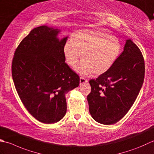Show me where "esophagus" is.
Segmentation results:
<instances>
[{"label": "esophagus", "mask_w": 154, "mask_h": 154, "mask_svg": "<svg viewBox=\"0 0 154 154\" xmlns=\"http://www.w3.org/2000/svg\"><path fill=\"white\" fill-rule=\"evenodd\" d=\"M79 82H80V85H82L83 83H85L87 82V80L85 78H83L82 77H80V80H79Z\"/></svg>", "instance_id": "1"}]
</instances>
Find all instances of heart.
Wrapping results in <instances>:
<instances>
[{
  "instance_id": "1",
  "label": "heart",
  "mask_w": 154,
  "mask_h": 154,
  "mask_svg": "<svg viewBox=\"0 0 154 154\" xmlns=\"http://www.w3.org/2000/svg\"><path fill=\"white\" fill-rule=\"evenodd\" d=\"M121 45L118 38L105 29H85L77 31L63 47L66 63L82 75L93 73L101 75L112 67L118 57Z\"/></svg>"
}]
</instances>
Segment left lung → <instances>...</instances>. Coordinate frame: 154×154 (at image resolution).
I'll return each instance as SVG.
<instances>
[{
  "label": "left lung",
  "mask_w": 154,
  "mask_h": 154,
  "mask_svg": "<svg viewBox=\"0 0 154 154\" xmlns=\"http://www.w3.org/2000/svg\"><path fill=\"white\" fill-rule=\"evenodd\" d=\"M145 63L141 51L131 39L106 73L89 81L87 96L89 113L96 122L111 125L119 122L130 109L142 87Z\"/></svg>",
  "instance_id": "8db88e82"
}]
</instances>
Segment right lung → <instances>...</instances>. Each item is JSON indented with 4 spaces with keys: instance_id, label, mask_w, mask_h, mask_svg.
<instances>
[{
    "instance_id": "1",
    "label": "right lung",
    "mask_w": 154,
    "mask_h": 154,
    "mask_svg": "<svg viewBox=\"0 0 154 154\" xmlns=\"http://www.w3.org/2000/svg\"><path fill=\"white\" fill-rule=\"evenodd\" d=\"M58 29H33L14 52L12 76L21 101L38 121L55 123L67 112L66 93L79 85V77L65 61L67 37Z\"/></svg>"
}]
</instances>
